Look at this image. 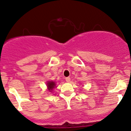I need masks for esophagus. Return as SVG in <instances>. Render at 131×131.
I'll return each mask as SVG.
<instances>
[{"instance_id": "1", "label": "esophagus", "mask_w": 131, "mask_h": 131, "mask_svg": "<svg viewBox=\"0 0 131 131\" xmlns=\"http://www.w3.org/2000/svg\"><path fill=\"white\" fill-rule=\"evenodd\" d=\"M66 82H70V77H66Z\"/></svg>"}]
</instances>
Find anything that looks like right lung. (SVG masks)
Returning <instances> with one entry per match:
<instances>
[{
    "label": "right lung",
    "instance_id": "1",
    "mask_svg": "<svg viewBox=\"0 0 131 131\" xmlns=\"http://www.w3.org/2000/svg\"><path fill=\"white\" fill-rule=\"evenodd\" d=\"M47 85H48V87L49 90H52L54 88V86H55V83L54 82H48L47 83Z\"/></svg>",
    "mask_w": 131,
    "mask_h": 131
}]
</instances>
